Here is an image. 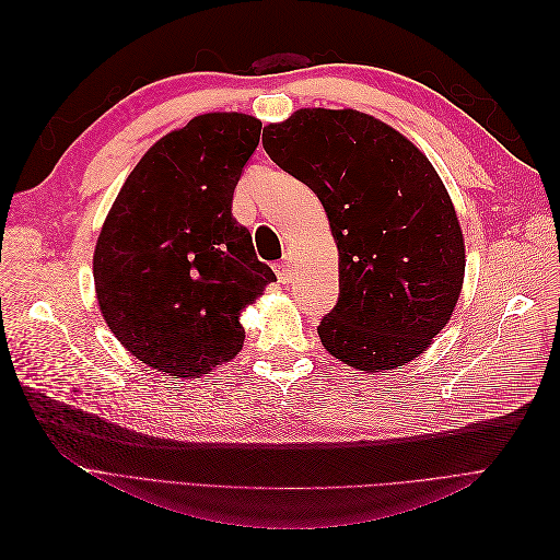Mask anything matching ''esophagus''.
Instances as JSON below:
<instances>
[{
  "instance_id": "obj_1",
  "label": "esophagus",
  "mask_w": 560,
  "mask_h": 560,
  "mask_svg": "<svg viewBox=\"0 0 560 560\" xmlns=\"http://www.w3.org/2000/svg\"><path fill=\"white\" fill-rule=\"evenodd\" d=\"M276 273H278V280L280 282H290L292 280V268H290V261L282 259L276 264Z\"/></svg>"
}]
</instances>
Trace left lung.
I'll use <instances>...</instances> for the list:
<instances>
[{
	"instance_id": "left-lung-1",
	"label": "left lung",
	"mask_w": 560,
	"mask_h": 560,
	"mask_svg": "<svg viewBox=\"0 0 560 560\" xmlns=\"http://www.w3.org/2000/svg\"><path fill=\"white\" fill-rule=\"evenodd\" d=\"M264 149L319 198L338 247V301L319 341L360 371L430 348L463 290L465 241L446 186L401 132L354 109H299Z\"/></svg>"
}]
</instances>
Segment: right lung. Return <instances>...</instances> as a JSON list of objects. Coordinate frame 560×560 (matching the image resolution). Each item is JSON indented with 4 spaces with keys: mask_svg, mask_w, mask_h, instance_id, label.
<instances>
[{
    "mask_svg": "<svg viewBox=\"0 0 560 560\" xmlns=\"http://www.w3.org/2000/svg\"><path fill=\"white\" fill-rule=\"evenodd\" d=\"M247 114H202L132 167L93 257L107 327L135 358L171 376H200L241 352V311L276 273L257 259L231 202L259 144Z\"/></svg>",
    "mask_w": 560,
    "mask_h": 560,
    "instance_id": "1",
    "label": "right lung"
}]
</instances>
